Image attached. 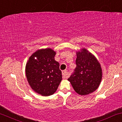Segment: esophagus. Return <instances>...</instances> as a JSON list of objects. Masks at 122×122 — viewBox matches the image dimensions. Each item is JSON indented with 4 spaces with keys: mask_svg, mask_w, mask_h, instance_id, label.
I'll return each instance as SVG.
<instances>
[{
    "mask_svg": "<svg viewBox=\"0 0 122 122\" xmlns=\"http://www.w3.org/2000/svg\"><path fill=\"white\" fill-rule=\"evenodd\" d=\"M62 77L63 78H67L69 77V74L67 72V71L66 70H63L62 72Z\"/></svg>",
    "mask_w": 122,
    "mask_h": 122,
    "instance_id": "1",
    "label": "esophagus"
}]
</instances>
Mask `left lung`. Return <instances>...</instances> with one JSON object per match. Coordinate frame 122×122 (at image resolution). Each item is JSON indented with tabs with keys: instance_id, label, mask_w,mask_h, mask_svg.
Here are the masks:
<instances>
[{
	"instance_id": "8db88e82",
	"label": "left lung",
	"mask_w": 122,
	"mask_h": 122,
	"mask_svg": "<svg viewBox=\"0 0 122 122\" xmlns=\"http://www.w3.org/2000/svg\"><path fill=\"white\" fill-rule=\"evenodd\" d=\"M76 68L67 80L80 95L91 93L98 88L102 79V69L97 58L85 48L76 52Z\"/></svg>"
}]
</instances>
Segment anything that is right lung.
<instances>
[{"instance_id":"obj_1","label":"right lung","mask_w":122,"mask_h":122,"mask_svg":"<svg viewBox=\"0 0 122 122\" xmlns=\"http://www.w3.org/2000/svg\"><path fill=\"white\" fill-rule=\"evenodd\" d=\"M56 52L51 48L41 49L33 53L26 65L25 72L29 85L43 96L52 95L62 81L60 64L55 61Z\"/></svg>"}]
</instances>
